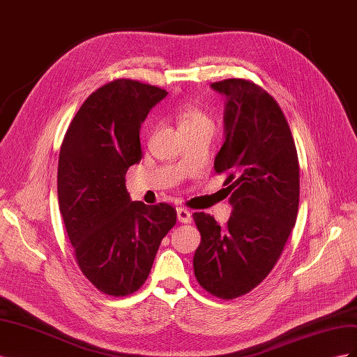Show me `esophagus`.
Returning <instances> with one entry per match:
<instances>
[{
	"label": "esophagus",
	"instance_id": "34e87169",
	"mask_svg": "<svg viewBox=\"0 0 357 357\" xmlns=\"http://www.w3.org/2000/svg\"><path fill=\"white\" fill-rule=\"evenodd\" d=\"M177 219L181 223H190L192 222V213L188 208H177Z\"/></svg>",
	"mask_w": 357,
	"mask_h": 357
}]
</instances>
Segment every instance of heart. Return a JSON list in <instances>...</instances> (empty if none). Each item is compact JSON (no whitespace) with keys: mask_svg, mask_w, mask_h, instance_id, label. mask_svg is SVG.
Returning <instances> with one entry per match:
<instances>
[{"mask_svg":"<svg viewBox=\"0 0 357 357\" xmlns=\"http://www.w3.org/2000/svg\"><path fill=\"white\" fill-rule=\"evenodd\" d=\"M176 119H177L180 132L188 131V129H193V128L211 125L210 116L193 101L183 102L176 112Z\"/></svg>","mask_w":357,"mask_h":357,"instance_id":"b5f03b06","label":"heart"}]
</instances>
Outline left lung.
I'll use <instances>...</instances> for the list:
<instances>
[{
    "label": "left lung",
    "instance_id": "left-lung-1",
    "mask_svg": "<svg viewBox=\"0 0 357 357\" xmlns=\"http://www.w3.org/2000/svg\"><path fill=\"white\" fill-rule=\"evenodd\" d=\"M211 88L228 98L214 169L226 176L232 213L225 226L207 213H193L201 234L193 273L213 296L235 299L261 284L283 253L298 215L299 162L274 96L245 79Z\"/></svg>",
    "mask_w": 357,
    "mask_h": 357
}]
</instances>
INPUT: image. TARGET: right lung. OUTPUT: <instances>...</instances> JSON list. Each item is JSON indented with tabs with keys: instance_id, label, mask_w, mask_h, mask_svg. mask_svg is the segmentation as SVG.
Listing matches in <instances>:
<instances>
[{
	"instance_id": "1",
	"label": "right lung",
	"mask_w": 357,
	"mask_h": 357,
	"mask_svg": "<svg viewBox=\"0 0 357 357\" xmlns=\"http://www.w3.org/2000/svg\"><path fill=\"white\" fill-rule=\"evenodd\" d=\"M158 86L117 79L92 92L59 150L58 199L75 262L105 295L144 284L162 238L176 225L169 204L131 201L128 168L142 160L139 128L167 96Z\"/></svg>"
}]
</instances>
